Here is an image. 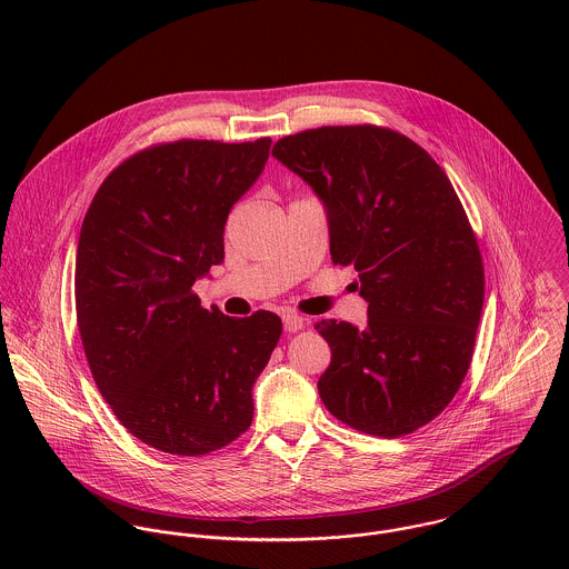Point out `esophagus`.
Returning <instances> with one entry per match:
<instances>
[{"label":"esophagus","instance_id":"1","mask_svg":"<svg viewBox=\"0 0 569 569\" xmlns=\"http://www.w3.org/2000/svg\"><path fill=\"white\" fill-rule=\"evenodd\" d=\"M282 322H284V330H289V332H298V330L305 328V318L293 313V311L282 313Z\"/></svg>","mask_w":569,"mask_h":569}]
</instances>
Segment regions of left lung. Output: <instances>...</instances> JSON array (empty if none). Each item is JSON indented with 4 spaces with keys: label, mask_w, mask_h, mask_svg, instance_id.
I'll return each mask as SVG.
<instances>
[{
    "label": "left lung",
    "mask_w": 569,
    "mask_h": 569,
    "mask_svg": "<svg viewBox=\"0 0 569 569\" xmlns=\"http://www.w3.org/2000/svg\"><path fill=\"white\" fill-rule=\"evenodd\" d=\"M271 156L325 201L330 258L359 271L368 302L363 330L316 325L332 352L318 381L326 409L370 436L416 431L462 386L485 305L482 253L449 177L375 124L287 136Z\"/></svg>",
    "instance_id": "8db88e82"
}]
</instances>
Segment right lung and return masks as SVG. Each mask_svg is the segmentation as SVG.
<instances>
[{"instance_id": "add662e5", "label": "right lung", "mask_w": 569, "mask_h": 569, "mask_svg": "<svg viewBox=\"0 0 569 569\" xmlns=\"http://www.w3.org/2000/svg\"><path fill=\"white\" fill-rule=\"evenodd\" d=\"M269 147H149L107 174L84 214L74 273L84 357L118 420L163 453L206 456L251 425V388L282 322L208 311L192 284L223 262L228 214Z\"/></svg>"}]
</instances>
